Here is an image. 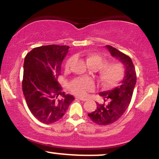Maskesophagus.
Instances as JSON below:
<instances>
[{"label":"esophagus","instance_id":"1","mask_svg":"<svg viewBox=\"0 0 159 159\" xmlns=\"http://www.w3.org/2000/svg\"><path fill=\"white\" fill-rule=\"evenodd\" d=\"M76 98H78V99H80V100H81V101H86V100H87V98H83V97H76Z\"/></svg>","mask_w":159,"mask_h":159}]
</instances>
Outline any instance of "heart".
Masks as SVG:
<instances>
[{
    "label": "heart",
    "mask_w": 159,
    "mask_h": 159,
    "mask_svg": "<svg viewBox=\"0 0 159 159\" xmlns=\"http://www.w3.org/2000/svg\"><path fill=\"white\" fill-rule=\"evenodd\" d=\"M85 60L89 68L98 71V81L104 87H111L117 84L123 78L124 69L121 63L117 62L105 63V59L96 53H88L86 54ZM74 61V57L67 60L65 69L69 70ZM93 87V84L90 80L78 79L70 84V90L78 96H84Z\"/></svg>",
    "instance_id": "b5f03b06"
}]
</instances>
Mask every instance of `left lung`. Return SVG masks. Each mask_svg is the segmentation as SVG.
<instances>
[{
	"label": "left lung",
	"instance_id": "1",
	"mask_svg": "<svg viewBox=\"0 0 159 159\" xmlns=\"http://www.w3.org/2000/svg\"><path fill=\"white\" fill-rule=\"evenodd\" d=\"M105 48L113 57L123 65L125 75L118 87L99 93L105 102L96 103V110L88 114L91 120L100 125L114 123L124 114L130 104L137 81L135 68L132 59L111 45H106Z\"/></svg>",
	"mask_w": 159,
	"mask_h": 159
}]
</instances>
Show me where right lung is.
<instances>
[{
    "mask_svg": "<svg viewBox=\"0 0 159 159\" xmlns=\"http://www.w3.org/2000/svg\"><path fill=\"white\" fill-rule=\"evenodd\" d=\"M69 48L67 45L40 46L25 58L23 93L33 115L43 123L61 119L75 99L72 95L61 92L57 81Z\"/></svg>",
    "mask_w": 159,
    "mask_h": 159,
    "instance_id": "add662e5",
    "label": "right lung"
}]
</instances>
